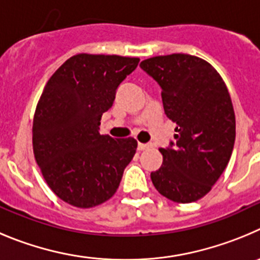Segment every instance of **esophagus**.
<instances>
[{"label": "esophagus", "mask_w": 260, "mask_h": 260, "mask_svg": "<svg viewBox=\"0 0 260 260\" xmlns=\"http://www.w3.org/2000/svg\"><path fill=\"white\" fill-rule=\"evenodd\" d=\"M151 144H139V150H147V149H150Z\"/></svg>", "instance_id": "34e87169"}]
</instances>
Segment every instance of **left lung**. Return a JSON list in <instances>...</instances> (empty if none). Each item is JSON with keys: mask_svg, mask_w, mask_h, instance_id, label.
Returning a JSON list of instances; mask_svg holds the SVG:
<instances>
[{"mask_svg": "<svg viewBox=\"0 0 260 260\" xmlns=\"http://www.w3.org/2000/svg\"><path fill=\"white\" fill-rule=\"evenodd\" d=\"M162 89L175 142L159 149L163 163L150 177L159 193L177 203L211 190L232 155L236 118L225 83L206 60L189 54L149 58L140 64Z\"/></svg>", "mask_w": 260, "mask_h": 260, "instance_id": "left-lung-1", "label": "left lung"}]
</instances>
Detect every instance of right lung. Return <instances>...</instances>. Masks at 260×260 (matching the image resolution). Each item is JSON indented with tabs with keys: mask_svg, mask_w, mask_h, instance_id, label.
Wrapping results in <instances>:
<instances>
[{
	"mask_svg": "<svg viewBox=\"0 0 260 260\" xmlns=\"http://www.w3.org/2000/svg\"><path fill=\"white\" fill-rule=\"evenodd\" d=\"M139 58L78 54L49 79L36 107L34 153L49 188L75 207L113 197L137 141L100 135L102 114Z\"/></svg>",
	"mask_w": 260,
	"mask_h": 260,
	"instance_id": "add662e5",
	"label": "right lung"
}]
</instances>
